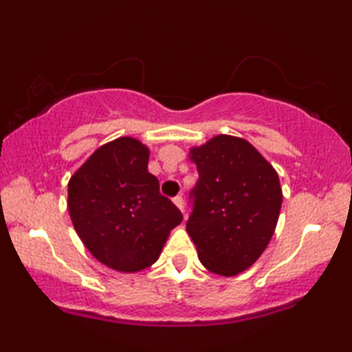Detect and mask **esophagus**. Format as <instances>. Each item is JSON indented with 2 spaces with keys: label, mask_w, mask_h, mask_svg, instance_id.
Returning a JSON list of instances; mask_svg holds the SVG:
<instances>
[{
  "label": "esophagus",
  "mask_w": 352,
  "mask_h": 352,
  "mask_svg": "<svg viewBox=\"0 0 352 352\" xmlns=\"http://www.w3.org/2000/svg\"><path fill=\"white\" fill-rule=\"evenodd\" d=\"M173 204L177 205V207H179L182 212H184V208H185V201H184V197L182 195H177V197H173Z\"/></svg>",
  "instance_id": "obj_1"
}]
</instances>
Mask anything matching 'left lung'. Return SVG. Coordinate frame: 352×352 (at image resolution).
<instances>
[{
	"instance_id": "8db88e82",
	"label": "left lung",
	"mask_w": 352,
	"mask_h": 352,
	"mask_svg": "<svg viewBox=\"0 0 352 352\" xmlns=\"http://www.w3.org/2000/svg\"><path fill=\"white\" fill-rule=\"evenodd\" d=\"M190 155L199 180L190 190L187 232L205 268L235 276L272 240L283 201L280 179L263 155L238 137L217 135Z\"/></svg>"
}]
</instances>
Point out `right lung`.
Returning a JSON list of instances; mask_svg holds the SVG:
<instances>
[{"label":"right lung","mask_w":352,"mask_h":352,"mask_svg":"<svg viewBox=\"0 0 352 352\" xmlns=\"http://www.w3.org/2000/svg\"><path fill=\"white\" fill-rule=\"evenodd\" d=\"M148 148L120 137L98 148L67 185V207L86 248L109 268L134 273L159 260L182 212L147 170Z\"/></svg>","instance_id":"obj_1"}]
</instances>
